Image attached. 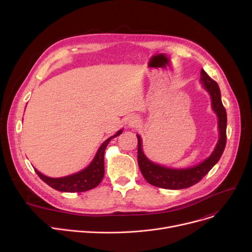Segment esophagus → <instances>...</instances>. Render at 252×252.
Listing matches in <instances>:
<instances>
[{
  "instance_id": "1",
  "label": "esophagus",
  "mask_w": 252,
  "mask_h": 252,
  "mask_svg": "<svg viewBox=\"0 0 252 252\" xmlns=\"http://www.w3.org/2000/svg\"><path fill=\"white\" fill-rule=\"evenodd\" d=\"M138 124H139V119H138L137 117L133 116V117L129 118V121H128V125H129V126H137Z\"/></svg>"
}]
</instances>
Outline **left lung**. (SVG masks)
I'll list each match as a JSON object with an SVG mask.
<instances>
[{
  "label": "left lung",
  "instance_id": "obj_1",
  "mask_svg": "<svg viewBox=\"0 0 252 252\" xmlns=\"http://www.w3.org/2000/svg\"><path fill=\"white\" fill-rule=\"evenodd\" d=\"M201 82L204 89L209 93L211 97V105L213 109L217 113L219 118L220 139L217 146L207 159L190 168L175 169L158 165L150 161L145 156L142 150V140L138 137V163L141 173L149 184L155 187L170 190H180L189 188L193 185L201 181L208 171L215 166L220 160V156L226 147L227 143V112L224 109L220 99V91L219 85L214 81L203 69L200 72Z\"/></svg>",
  "mask_w": 252,
  "mask_h": 252
}]
</instances>
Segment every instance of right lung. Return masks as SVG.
Here are the masks:
<instances>
[{
	"mask_svg": "<svg viewBox=\"0 0 252 252\" xmlns=\"http://www.w3.org/2000/svg\"><path fill=\"white\" fill-rule=\"evenodd\" d=\"M123 133V130H118L117 133L106 140L99 148L96 156L88 167L78 173L63 177V178H49L39 173L35 168V173L47 185L53 189L61 192H85L97 187L104 177V152L108 143L112 138H115Z\"/></svg>",
	"mask_w": 252,
	"mask_h": 252,
	"instance_id": "add662e5",
	"label": "right lung"
}]
</instances>
